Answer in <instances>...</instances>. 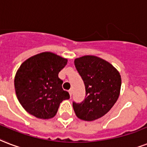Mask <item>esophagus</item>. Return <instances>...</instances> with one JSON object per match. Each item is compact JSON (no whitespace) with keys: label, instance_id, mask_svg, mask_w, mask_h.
Listing matches in <instances>:
<instances>
[{"label":"esophagus","instance_id":"obj_1","mask_svg":"<svg viewBox=\"0 0 147 147\" xmlns=\"http://www.w3.org/2000/svg\"><path fill=\"white\" fill-rule=\"evenodd\" d=\"M69 94H70V96H72V93H73V89H72V88H71V89H69Z\"/></svg>","mask_w":147,"mask_h":147}]
</instances>
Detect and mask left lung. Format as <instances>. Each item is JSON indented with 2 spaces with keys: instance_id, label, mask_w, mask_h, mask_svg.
I'll return each mask as SVG.
<instances>
[{
  "instance_id": "left-lung-1",
  "label": "left lung",
  "mask_w": 147,
  "mask_h": 147,
  "mask_svg": "<svg viewBox=\"0 0 147 147\" xmlns=\"http://www.w3.org/2000/svg\"><path fill=\"white\" fill-rule=\"evenodd\" d=\"M74 63L86 88L85 99L80 103L72 102L74 111L78 118L93 121L107 113L116 103L121 76L110 63L96 56H82Z\"/></svg>"
}]
</instances>
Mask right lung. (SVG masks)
Returning <instances> with one entry per match:
<instances>
[{"label":"right lung","mask_w":147,"mask_h":147,"mask_svg":"<svg viewBox=\"0 0 147 147\" xmlns=\"http://www.w3.org/2000/svg\"><path fill=\"white\" fill-rule=\"evenodd\" d=\"M67 61L55 54L43 52L21 64L14 78V88L19 102L28 113L39 119L52 118L61 102L70 98L59 78Z\"/></svg>","instance_id":"obj_1"}]
</instances>
